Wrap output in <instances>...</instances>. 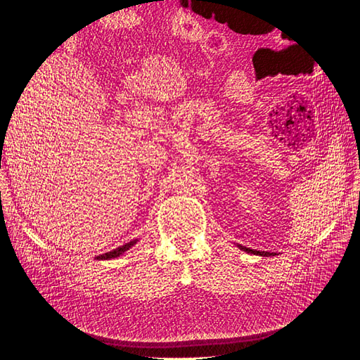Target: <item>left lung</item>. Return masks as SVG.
Wrapping results in <instances>:
<instances>
[{
  "label": "left lung",
  "instance_id": "1",
  "mask_svg": "<svg viewBox=\"0 0 360 360\" xmlns=\"http://www.w3.org/2000/svg\"><path fill=\"white\" fill-rule=\"evenodd\" d=\"M238 248L243 249L245 252H248V254H255V255H261V257H270V255H274V254H270V252H266V250H263V252H261V250H254V249L243 248V246H238Z\"/></svg>",
  "mask_w": 360,
  "mask_h": 360
}]
</instances>
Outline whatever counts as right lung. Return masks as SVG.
Returning a JSON list of instances; mask_svg holds the SVG:
<instances>
[{"label":"right lung","mask_w":360,"mask_h":360,"mask_svg":"<svg viewBox=\"0 0 360 360\" xmlns=\"http://www.w3.org/2000/svg\"><path fill=\"white\" fill-rule=\"evenodd\" d=\"M136 242H138V238H135V240L129 242V243H126V245H123V246H120V248H117V249H114V250H110V252L102 254V255H97L96 258H97V259H112V258H117V257H120V255H123V254L126 252V250H129Z\"/></svg>","instance_id":"obj_1"}]
</instances>
